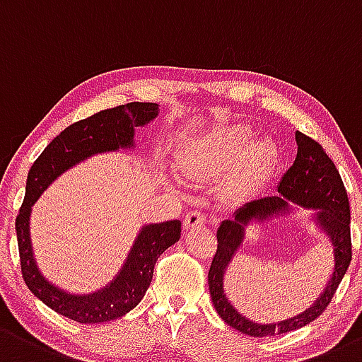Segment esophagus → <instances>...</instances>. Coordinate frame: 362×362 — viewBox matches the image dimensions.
Instances as JSON below:
<instances>
[{
    "mask_svg": "<svg viewBox=\"0 0 362 362\" xmlns=\"http://www.w3.org/2000/svg\"><path fill=\"white\" fill-rule=\"evenodd\" d=\"M206 223V216L203 215L201 211H191L185 215V220H184V229L185 230H191V229H196V227H201Z\"/></svg>",
    "mask_w": 362,
    "mask_h": 362,
    "instance_id": "esophagus-1",
    "label": "esophagus"
}]
</instances>
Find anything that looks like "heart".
<instances>
[{"instance_id": "1", "label": "heart", "mask_w": 362, "mask_h": 362, "mask_svg": "<svg viewBox=\"0 0 362 362\" xmlns=\"http://www.w3.org/2000/svg\"><path fill=\"white\" fill-rule=\"evenodd\" d=\"M251 128L230 124L192 136L180 151V166L189 177H215L229 171V191L234 196L253 192L271 177L279 151L271 139L250 142Z\"/></svg>"}]
</instances>
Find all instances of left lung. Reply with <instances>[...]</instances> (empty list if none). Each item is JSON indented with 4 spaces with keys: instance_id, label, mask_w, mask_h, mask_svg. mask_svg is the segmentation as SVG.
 Here are the masks:
<instances>
[{
    "instance_id": "1",
    "label": "left lung",
    "mask_w": 362,
    "mask_h": 362,
    "mask_svg": "<svg viewBox=\"0 0 362 362\" xmlns=\"http://www.w3.org/2000/svg\"><path fill=\"white\" fill-rule=\"evenodd\" d=\"M295 139L298 151L293 166L284 173L277 185L279 194L250 201L239 208L232 218L223 220L216 229L218 246L208 272L211 302L227 325L250 337H274L310 325L329 305L338 284L351 265V208L340 173L315 140L303 135L302 132H296ZM298 207L313 210L311 221L329 238L334 246V271L325 290L309 310L284 322L257 323L231 305L223 288L225 274L244 242L245 229L250 225L257 223L263 225L274 218H284L292 214Z\"/></svg>"
}]
</instances>
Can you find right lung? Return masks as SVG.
Masks as SVG:
<instances>
[{
  "label": "right lung",
  "instance_id": "right-lung-1",
  "mask_svg": "<svg viewBox=\"0 0 362 362\" xmlns=\"http://www.w3.org/2000/svg\"><path fill=\"white\" fill-rule=\"evenodd\" d=\"M158 114L159 105L152 102H132L93 114L57 135L30 166L24 203L15 220L22 277L36 298L72 321L83 325L112 321L139 305L152 281L158 257L180 239L182 222L168 220L140 227L111 283L97 291L78 295L53 284L37 267L30 243V211L52 182L72 166L104 152L135 149V128L149 124Z\"/></svg>",
  "mask_w": 362,
  "mask_h": 362
}]
</instances>
